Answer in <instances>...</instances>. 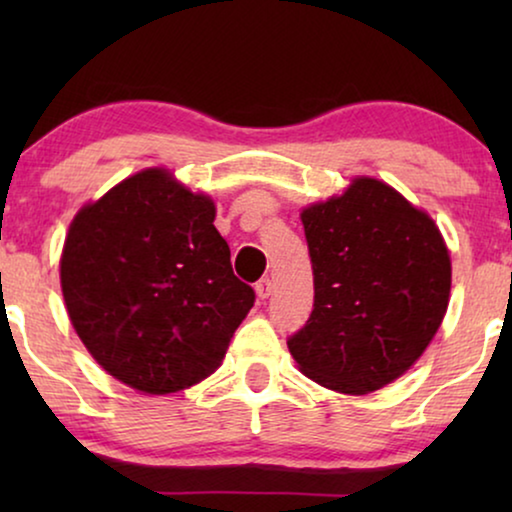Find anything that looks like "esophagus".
Returning a JSON list of instances; mask_svg holds the SVG:
<instances>
[{
	"label": "esophagus",
	"instance_id": "34e87169",
	"mask_svg": "<svg viewBox=\"0 0 512 512\" xmlns=\"http://www.w3.org/2000/svg\"><path fill=\"white\" fill-rule=\"evenodd\" d=\"M256 296L261 298V300H265V298H270L272 296V279H261V282L256 284Z\"/></svg>",
	"mask_w": 512,
	"mask_h": 512
}]
</instances>
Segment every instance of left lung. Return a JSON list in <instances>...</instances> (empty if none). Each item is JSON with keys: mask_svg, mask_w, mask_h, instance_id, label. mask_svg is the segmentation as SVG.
Masks as SVG:
<instances>
[{"mask_svg": "<svg viewBox=\"0 0 512 512\" xmlns=\"http://www.w3.org/2000/svg\"><path fill=\"white\" fill-rule=\"evenodd\" d=\"M314 310L286 345L321 387L368 394L401 377L440 328L452 265L433 219L384 181L359 177L300 214Z\"/></svg>", "mask_w": 512, "mask_h": 512, "instance_id": "obj_1", "label": "left lung"}]
</instances>
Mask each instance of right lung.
<instances>
[{
  "label": "right lung",
  "mask_w": 512,
  "mask_h": 512,
  "mask_svg": "<svg viewBox=\"0 0 512 512\" xmlns=\"http://www.w3.org/2000/svg\"><path fill=\"white\" fill-rule=\"evenodd\" d=\"M212 198L149 167L81 207L60 258L74 331L128 387L172 394L221 366L256 293L235 277Z\"/></svg>",
  "instance_id": "1"
}]
</instances>
